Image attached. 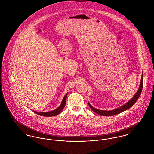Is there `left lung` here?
<instances>
[{
	"label": "left lung",
	"mask_w": 154,
	"mask_h": 154,
	"mask_svg": "<svg viewBox=\"0 0 154 154\" xmlns=\"http://www.w3.org/2000/svg\"><path fill=\"white\" fill-rule=\"evenodd\" d=\"M143 74L142 73L140 87H139L137 93L128 102H127L124 106L117 108V109L111 110V111H104V110L98 109L97 108H95L93 106H91V105L88 102V106L94 112H95L97 114H99V115H101V116H114V115L119 114V113H121V112H123V111H125V110L128 109V108H131L138 100V98L140 97V95L141 94V91H142V87H143Z\"/></svg>",
	"instance_id": "1"
}]
</instances>
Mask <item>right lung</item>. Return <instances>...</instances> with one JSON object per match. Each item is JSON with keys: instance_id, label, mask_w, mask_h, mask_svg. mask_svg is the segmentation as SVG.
<instances>
[{"instance_id": "obj_1", "label": "right lung", "mask_w": 154, "mask_h": 154, "mask_svg": "<svg viewBox=\"0 0 154 154\" xmlns=\"http://www.w3.org/2000/svg\"><path fill=\"white\" fill-rule=\"evenodd\" d=\"M67 93L64 95V97L63 98L61 104H60L57 108H56V109L50 111V112H36L35 111H33L35 113L40 115V116H45V117H53V116H57L58 114H59L62 111V110L63 109L64 107L66 105V98H67Z\"/></svg>"}]
</instances>
